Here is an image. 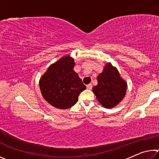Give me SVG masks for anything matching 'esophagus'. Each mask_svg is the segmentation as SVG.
I'll use <instances>...</instances> for the list:
<instances>
[{
	"mask_svg": "<svg viewBox=\"0 0 159 159\" xmlns=\"http://www.w3.org/2000/svg\"><path fill=\"white\" fill-rule=\"evenodd\" d=\"M87 88H88V89H89V90H91L93 88V85L91 84V83H90V84L87 85Z\"/></svg>",
	"mask_w": 159,
	"mask_h": 159,
	"instance_id": "obj_1",
	"label": "esophagus"
}]
</instances>
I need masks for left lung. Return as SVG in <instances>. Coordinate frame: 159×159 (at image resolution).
Here are the masks:
<instances>
[{
    "instance_id": "obj_1",
    "label": "left lung",
    "mask_w": 159,
    "mask_h": 159,
    "mask_svg": "<svg viewBox=\"0 0 159 159\" xmlns=\"http://www.w3.org/2000/svg\"><path fill=\"white\" fill-rule=\"evenodd\" d=\"M97 80L98 85L93 88V92L104 107L113 108L123 100L127 90V83L111 63L106 64Z\"/></svg>"
}]
</instances>
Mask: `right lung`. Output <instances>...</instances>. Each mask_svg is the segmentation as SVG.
<instances>
[{"label":"right lung","instance_id":"add662e5","mask_svg":"<svg viewBox=\"0 0 159 159\" xmlns=\"http://www.w3.org/2000/svg\"><path fill=\"white\" fill-rule=\"evenodd\" d=\"M74 66L73 58L64 56L51 64L40 79L43 97L55 108L66 109L73 107L80 93L85 90L86 86L74 70Z\"/></svg>","mask_w":159,"mask_h":159}]
</instances>
